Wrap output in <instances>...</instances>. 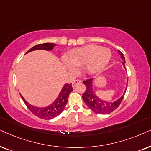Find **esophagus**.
<instances>
[{
  "mask_svg": "<svg viewBox=\"0 0 151 151\" xmlns=\"http://www.w3.org/2000/svg\"><path fill=\"white\" fill-rule=\"evenodd\" d=\"M81 83V80H79V79L74 80V81H73V82L72 83V86L73 88H74L77 83Z\"/></svg>",
  "mask_w": 151,
  "mask_h": 151,
  "instance_id": "1",
  "label": "esophagus"
}]
</instances>
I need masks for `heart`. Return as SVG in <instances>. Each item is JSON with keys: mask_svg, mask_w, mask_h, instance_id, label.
Here are the masks:
<instances>
[{"mask_svg": "<svg viewBox=\"0 0 151 151\" xmlns=\"http://www.w3.org/2000/svg\"><path fill=\"white\" fill-rule=\"evenodd\" d=\"M111 57L112 52L108 48L90 45L70 50L68 58L64 57L63 62L72 72L75 71V67L84 65L86 71L97 73L109 63Z\"/></svg>", "mask_w": 151, "mask_h": 151, "instance_id": "1", "label": "heart"}]
</instances>
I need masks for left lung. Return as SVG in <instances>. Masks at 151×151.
Wrapping results in <instances>:
<instances>
[{"instance_id": "left-lung-1", "label": "left lung", "mask_w": 151, "mask_h": 151, "mask_svg": "<svg viewBox=\"0 0 151 151\" xmlns=\"http://www.w3.org/2000/svg\"><path fill=\"white\" fill-rule=\"evenodd\" d=\"M119 54L121 56L122 59H123V62H122V65H124V68L126 69L125 57H124V55L120 51H119ZM93 81L94 79H90L83 81L86 89L83 96H82L83 100L86 104V105L88 106V107L96 114H105L110 113L119 106V104H121L122 100H123L126 88H127V84H126V89L124 90L123 94L120 96L119 99L114 101H111L104 100L103 98H100L99 97V96H97V94L94 90Z\"/></svg>"}]
</instances>
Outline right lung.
I'll list each match as a JSON object with an SVG mask.
<instances>
[{"mask_svg": "<svg viewBox=\"0 0 151 151\" xmlns=\"http://www.w3.org/2000/svg\"><path fill=\"white\" fill-rule=\"evenodd\" d=\"M56 45H57V44L51 43L39 44V45L34 46L33 47L29 49L26 52V54L38 50H47V51H50V50H53L54 47ZM72 90H73V88H72L71 84L65 83L62 88L61 92H60L57 99L51 104H50L47 106H45V107H37V106H32L24 99V97L21 94V96L24 103L25 104V105L28 108V109L35 115L41 118V119L49 120L59 116L63 112V109L65 107L66 104L68 103L69 94Z\"/></svg>", "mask_w": 151, "mask_h": 151, "instance_id": "add662e5", "label": "right lung"}]
</instances>
